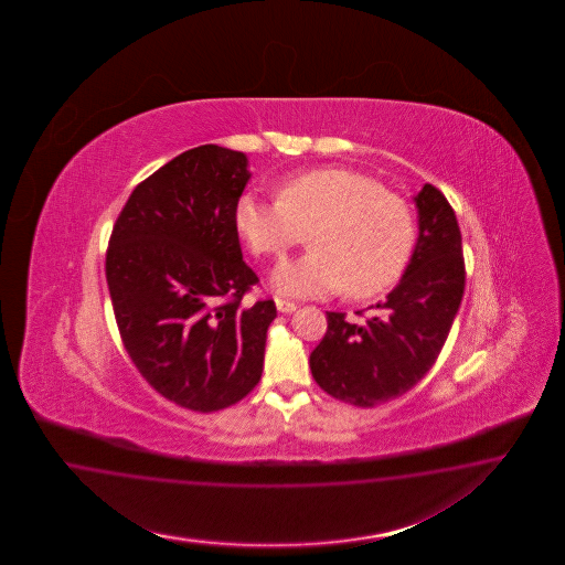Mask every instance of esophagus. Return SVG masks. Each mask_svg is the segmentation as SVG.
<instances>
[{"mask_svg":"<svg viewBox=\"0 0 565 565\" xmlns=\"http://www.w3.org/2000/svg\"><path fill=\"white\" fill-rule=\"evenodd\" d=\"M275 307L279 312H294L296 310V305L290 300H284V298H275Z\"/></svg>","mask_w":565,"mask_h":565,"instance_id":"34e87169","label":"esophagus"}]
</instances>
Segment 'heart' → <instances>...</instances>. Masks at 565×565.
I'll return each mask as SVG.
<instances>
[{"label":"heart","mask_w":565,"mask_h":565,"mask_svg":"<svg viewBox=\"0 0 565 565\" xmlns=\"http://www.w3.org/2000/svg\"><path fill=\"white\" fill-rule=\"evenodd\" d=\"M234 227L258 258L279 260L308 234L310 253L281 265L275 290L290 296L340 291L364 300L390 290L416 244L411 203L375 178L345 168H315L281 180L275 203L244 194Z\"/></svg>","instance_id":"1"}]
</instances>
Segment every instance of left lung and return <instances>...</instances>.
<instances>
[{
  "label": "left lung",
  "mask_w": 565,
  "mask_h": 565,
  "mask_svg": "<svg viewBox=\"0 0 565 565\" xmlns=\"http://www.w3.org/2000/svg\"><path fill=\"white\" fill-rule=\"evenodd\" d=\"M418 242L406 274L381 310L356 326L327 312V333L310 352L317 385L340 402L373 408L406 394L435 364L466 286L462 234L444 192L416 194Z\"/></svg>",
  "instance_id": "1"
}]
</instances>
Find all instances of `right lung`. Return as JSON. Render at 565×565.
<instances>
[{"label":"right lung","instance_id":"obj_1","mask_svg":"<svg viewBox=\"0 0 565 565\" xmlns=\"http://www.w3.org/2000/svg\"><path fill=\"white\" fill-rule=\"evenodd\" d=\"M246 154L203 145L142 180L120 211L105 277L128 356L157 394L192 412L223 411L257 387L274 300L246 305L258 277L234 209Z\"/></svg>","mask_w":565,"mask_h":565}]
</instances>
